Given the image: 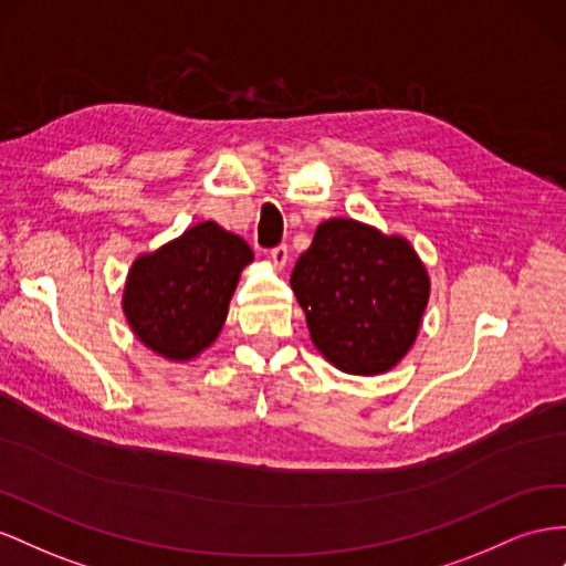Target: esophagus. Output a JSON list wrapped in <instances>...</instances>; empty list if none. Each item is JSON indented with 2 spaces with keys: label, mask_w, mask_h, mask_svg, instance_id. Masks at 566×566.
<instances>
[{
  "label": "esophagus",
  "mask_w": 566,
  "mask_h": 566,
  "mask_svg": "<svg viewBox=\"0 0 566 566\" xmlns=\"http://www.w3.org/2000/svg\"><path fill=\"white\" fill-rule=\"evenodd\" d=\"M269 254H271V262H273V266H276V269H283V266L287 264V259H290V250H287V245L273 248Z\"/></svg>",
  "instance_id": "obj_1"
}]
</instances>
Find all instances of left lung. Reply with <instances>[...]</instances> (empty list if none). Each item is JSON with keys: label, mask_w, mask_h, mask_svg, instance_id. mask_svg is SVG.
Returning a JSON list of instances; mask_svg holds the SVG:
<instances>
[{"label": "left lung", "mask_w": 566, "mask_h": 566, "mask_svg": "<svg viewBox=\"0 0 566 566\" xmlns=\"http://www.w3.org/2000/svg\"><path fill=\"white\" fill-rule=\"evenodd\" d=\"M312 343L335 369L384 374L415 345L429 302V273L400 235L328 219L290 276Z\"/></svg>", "instance_id": "obj_1"}]
</instances>
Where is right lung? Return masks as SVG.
<instances>
[{
  "label": "right lung",
  "mask_w": 566,
  "mask_h": 566,
  "mask_svg": "<svg viewBox=\"0 0 566 566\" xmlns=\"http://www.w3.org/2000/svg\"><path fill=\"white\" fill-rule=\"evenodd\" d=\"M252 259L245 240L213 221L137 256L124 290V312L137 340L166 359L200 355L217 340L240 271Z\"/></svg>",
  "instance_id": "add662e5"
}]
</instances>
